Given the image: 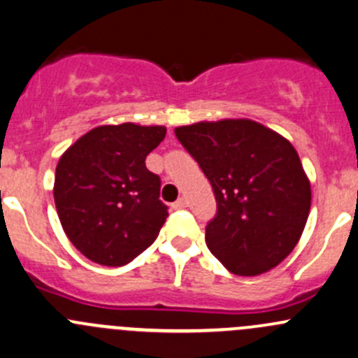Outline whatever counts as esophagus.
<instances>
[{
  "instance_id": "34e87169",
  "label": "esophagus",
  "mask_w": 358,
  "mask_h": 358,
  "mask_svg": "<svg viewBox=\"0 0 358 358\" xmlns=\"http://www.w3.org/2000/svg\"><path fill=\"white\" fill-rule=\"evenodd\" d=\"M173 208H175V209H183V208H187V199H185V197L176 199V201L173 202Z\"/></svg>"
}]
</instances>
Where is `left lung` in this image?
<instances>
[{"instance_id":"8db88e82","label":"left lung","mask_w":358,"mask_h":358,"mask_svg":"<svg viewBox=\"0 0 358 358\" xmlns=\"http://www.w3.org/2000/svg\"><path fill=\"white\" fill-rule=\"evenodd\" d=\"M175 135L216 195L209 250L238 276L276 268L299 243L310 210V182L295 148L247 118L199 122Z\"/></svg>"}]
</instances>
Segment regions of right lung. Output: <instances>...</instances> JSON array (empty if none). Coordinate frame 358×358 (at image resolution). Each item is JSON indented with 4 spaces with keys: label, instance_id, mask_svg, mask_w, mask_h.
Returning a JSON list of instances; mask_svg holds the SVG:
<instances>
[{
    "label": "right lung",
    "instance_id": "add662e5",
    "mask_svg": "<svg viewBox=\"0 0 358 358\" xmlns=\"http://www.w3.org/2000/svg\"><path fill=\"white\" fill-rule=\"evenodd\" d=\"M164 135L159 125H101L59 157L52 189L58 217L73 247L92 262L129 264L159 235L168 208L145 157Z\"/></svg>",
    "mask_w": 358,
    "mask_h": 358
}]
</instances>
